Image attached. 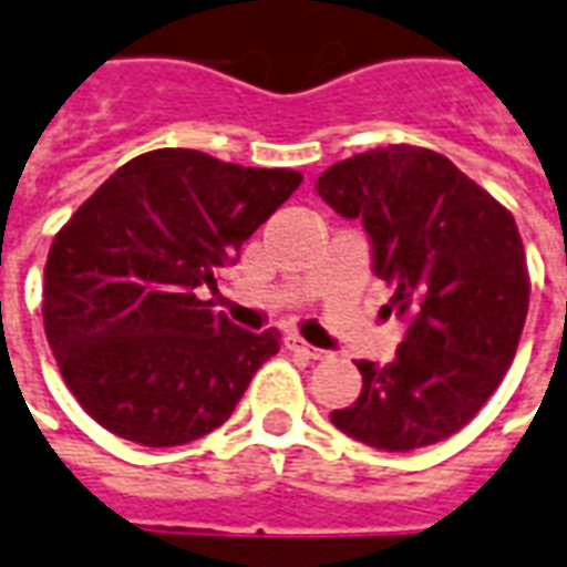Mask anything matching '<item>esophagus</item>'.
I'll return each instance as SVG.
<instances>
[{"mask_svg": "<svg viewBox=\"0 0 567 567\" xmlns=\"http://www.w3.org/2000/svg\"><path fill=\"white\" fill-rule=\"evenodd\" d=\"M287 344H290L296 354L308 357V360H323V357H327V351H320V348H315V344H308V341L299 339V336H290Z\"/></svg>", "mask_w": 567, "mask_h": 567, "instance_id": "obj_1", "label": "esophagus"}]
</instances>
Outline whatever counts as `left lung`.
Masks as SVG:
<instances>
[{
	"instance_id": "8db88e82",
	"label": "left lung",
	"mask_w": 567,
	"mask_h": 567,
	"mask_svg": "<svg viewBox=\"0 0 567 567\" xmlns=\"http://www.w3.org/2000/svg\"><path fill=\"white\" fill-rule=\"evenodd\" d=\"M317 195L372 240V271L409 320L388 367L360 360L363 391L329 419L384 452L461 431L495 393L528 315V265L504 204L421 146L372 148L332 164Z\"/></svg>"
}]
</instances>
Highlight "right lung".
Listing matches in <instances>:
<instances>
[{
	"label": "right lung",
	"mask_w": 567,
	"mask_h": 567,
	"mask_svg": "<svg viewBox=\"0 0 567 567\" xmlns=\"http://www.w3.org/2000/svg\"><path fill=\"white\" fill-rule=\"evenodd\" d=\"M299 183L287 167L155 148L72 213L48 252L42 320L60 375L100 427L164 449L228 421L280 332L235 327L204 290L216 292Z\"/></svg>",
	"instance_id": "add662e5"
}]
</instances>
